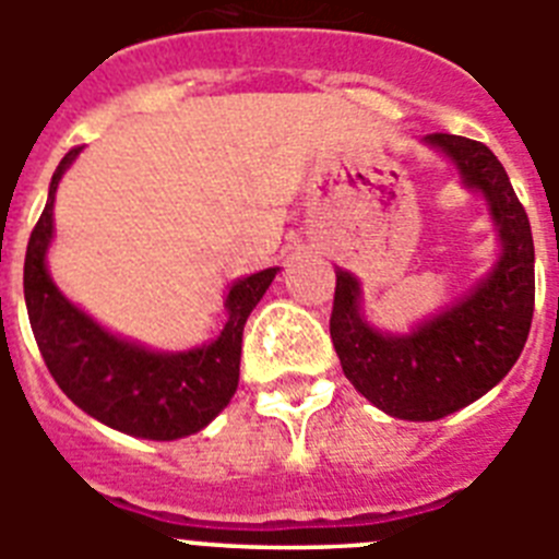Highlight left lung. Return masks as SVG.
Wrapping results in <instances>:
<instances>
[{"instance_id": "1", "label": "left lung", "mask_w": 559, "mask_h": 559, "mask_svg": "<svg viewBox=\"0 0 559 559\" xmlns=\"http://www.w3.org/2000/svg\"><path fill=\"white\" fill-rule=\"evenodd\" d=\"M490 204L501 257L481 283L406 335L374 330L360 316V285L335 271L330 338L347 380L380 412L412 423L442 419L490 392L515 367L535 313V243L510 176L484 142L428 133Z\"/></svg>"}]
</instances>
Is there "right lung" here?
I'll return each instance as SVG.
<instances>
[{"mask_svg":"<svg viewBox=\"0 0 559 559\" xmlns=\"http://www.w3.org/2000/svg\"><path fill=\"white\" fill-rule=\"evenodd\" d=\"M78 151L72 147L52 173L47 206L24 257V302L44 364L78 408L117 431L156 442L199 433L235 394L246 319L269 290L276 269L257 271L231 285L224 302L229 319L212 344L187 353H153L117 338L69 302L44 263L52 240L58 181Z\"/></svg>","mask_w":559,"mask_h":559,"instance_id":"right-lung-1","label":"right lung"}]
</instances>
